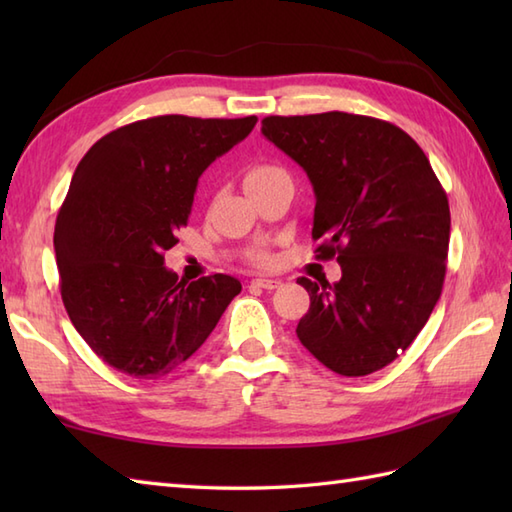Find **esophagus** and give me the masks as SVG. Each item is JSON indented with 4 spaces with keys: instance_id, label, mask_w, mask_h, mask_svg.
I'll list each match as a JSON object with an SVG mask.
<instances>
[{
    "instance_id": "1",
    "label": "esophagus",
    "mask_w": 512,
    "mask_h": 512,
    "mask_svg": "<svg viewBox=\"0 0 512 512\" xmlns=\"http://www.w3.org/2000/svg\"><path fill=\"white\" fill-rule=\"evenodd\" d=\"M253 284L259 286V288H264V290H275L281 284V281L279 279H268V277H257V279H253Z\"/></svg>"
}]
</instances>
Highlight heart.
Returning <instances> with one entry per match:
<instances>
[{
    "label": "heart",
    "instance_id": "b5f03b06",
    "mask_svg": "<svg viewBox=\"0 0 512 512\" xmlns=\"http://www.w3.org/2000/svg\"><path fill=\"white\" fill-rule=\"evenodd\" d=\"M277 171H281V169H277L273 165H253V167L246 171V178L244 180H246V184H250V182H255V180H262V178L273 176V173H277Z\"/></svg>",
    "mask_w": 512,
    "mask_h": 512
}]
</instances>
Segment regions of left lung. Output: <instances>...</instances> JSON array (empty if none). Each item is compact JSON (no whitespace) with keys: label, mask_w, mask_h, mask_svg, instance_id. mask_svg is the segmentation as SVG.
Returning a JSON list of instances; mask_svg holds the SVG:
<instances>
[{"label":"left lung","mask_w":512,"mask_h":512,"mask_svg":"<svg viewBox=\"0 0 512 512\" xmlns=\"http://www.w3.org/2000/svg\"><path fill=\"white\" fill-rule=\"evenodd\" d=\"M262 134L308 173L312 239L341 279L310 281L303 347L332 372L367 376L416 339L440 299L451 213L416 140L372 116H266Z\"/></svg>","instance_id":"left-lung-1"}]
</instances>
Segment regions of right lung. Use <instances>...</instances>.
I'll return each mask as SVG.
<instances>
[{"instance_id":"obj_1","label":"right lung","mask_w":512,"mask_h":512,"mask_svg":"<svg viewBox=\"0 0 512 512\" xmlns=\"http://www.w3.org/2000/svg\"><path fill=\"white\" fill-rule=\"evenodd\" d=\"M246 118L154 116L118 127L76 167L54 224L61 299L94 354L134 378L171 374L209 339L242 284L178 281L165 250L202 171L244 140Z\"/></svg>"}]
</instances>
